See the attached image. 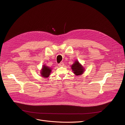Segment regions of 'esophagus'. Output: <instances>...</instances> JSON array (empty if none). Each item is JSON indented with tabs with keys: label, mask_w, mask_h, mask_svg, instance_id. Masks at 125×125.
I'll list each match as a JSON object with an SVG mask.
<instances>
[{
	"label": "esophagus",
	"mask_w": 125,
	"mask_h": 125,
	"mask_svg": "<svg viewBox=\"0 0 125 125\" xmlns=\"http://www.w3.org/2000/svg\"><path fill=\"white\" fill-rule=\"evenodd\" d=\"M64 64L63 62H61L59 64H58L59 66H64Z\"/></svg>",
	"instance_id": "34e87169"
}]
</instances>
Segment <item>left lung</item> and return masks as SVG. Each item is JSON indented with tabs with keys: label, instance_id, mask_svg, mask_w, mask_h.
<instances>
[{
	"label": "left lung",
	"instance_id": "left-lung-1",
	"mask_svg": "<svg viewBox=\"0 0 125 125\" xmlns=\"http://www.w3.org/2000/svg\"><path fill=\"white\" fill-rule=\"evenodd\" d=\"M71 69H73V73L75 75H81L83 74L84 71V69L82 65L77 61H76L75 63L71 66Z\"/></svg>",
	"mask_w": 125,
	"mask_h": 125
}]
</instances>
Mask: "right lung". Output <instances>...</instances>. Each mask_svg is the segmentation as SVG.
<instances>
[{
    "mask_svg": "<svg viewBox=\"0 0 125 125\" xmlns=\"http://www.w3.org/2000/svg\"><path fill=\"white\" fill-rule=\"evenodd\" d=\"M51 72V69L49 67L46 66H43L42 69L41 71V74L42 77H48Z\"/></svg>",
    "mask_w": 125,
    "mask_h": 125,
    "instance_id": "add662e5",
    "label": "right lung"
}]
</instances>
